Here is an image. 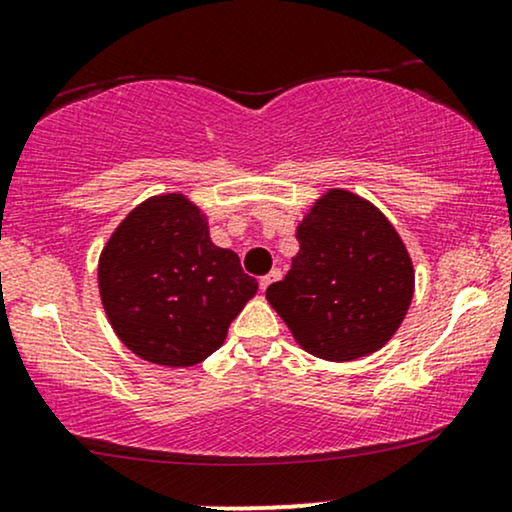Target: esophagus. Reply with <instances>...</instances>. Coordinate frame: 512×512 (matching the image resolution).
<instances>
[{
	"label": "esophagus",
	"instance_id": "34e87169",
	"mask_svg": "<svg viewBox=\"0 0 512 512\" xmlns=\"http://www.w3.org/2000/svg\"><path fill=\"white\" fill-rule=\"evenodd\" d=\"M279 279H281V272H279V269H274V272H272V274L262 276V279H260V288H262V291H267V288H269V286H272V283H274V281H279Z\"/></svg>",
	"mask_w": 512,
	"mask_h": 512
}]
</instances>
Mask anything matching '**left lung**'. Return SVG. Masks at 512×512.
<instances>
[{
    "instance_id": "left-lung-1",
    "label": "left lung",
    "mask_w": 512,
    "mask_h": 512,
    "mask_svg": "<svg viewBox=\"0 0 512 512\" xmlns=\"http://www.w3.org/2000/svg\"><path fill=\"white\" fill-rule=\"evenodd\" d=\"M300 250L267 288L298 346L331 362L377 353L403 324L415 293L408 248L365 197L331 188L295 229Z\"/></svg>"
}]
</instances>
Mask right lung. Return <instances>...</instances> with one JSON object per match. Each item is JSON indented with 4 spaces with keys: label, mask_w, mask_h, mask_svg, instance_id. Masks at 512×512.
I'll use <instances>...</instances> for the list:
<instances>
[{
    "label": "right lung",
    "mask_w": 512,
    "mask_h": 512,
    "mask_svg": "<svg viewBox=\"0 0 512 512\" xmlns=\"http://www.w3.org/2000/svg\"><path fill=\"white\" fill-rule=\"evenodd\" d=\"M97 283L123 346L164 367H193L219 350L257 293L236 252L212 243L207 217L181 193L126 214L104 245Z\"/></svg>",
    "instance_id": "obj_1"
}]
</instances>
